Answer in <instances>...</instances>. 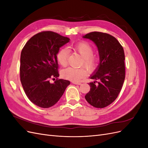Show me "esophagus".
<instances>
[{"label":"esophagus","mask_w":148,"mask_h":148,"mask_svg":"<svg viewBox=\"0 0 148 148\" xmlns=\"http://www.w3.org/2000/svg\"><path fill=\"white\" fill-rule=\"evenodd\" d=\"M72 83L73 84H78V85H80L82 83H79V82H72Z\"/></svg>","instance_id":"esophagus-1"}]
</instances>
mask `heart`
Returning <instances> with one entry per match:
<instances>
[{"label":"heart","instance_id":"heart-1","mask_svg":"<svg viewBox=\"0 0 148 148\" xmlns=\"http://www.w3.org/2000/svg\"><path fill=\"white\" fill-rule=\"evenodd\" d=\"M69 48L70 50L78 53L83 58L81 65L86 67L89 72H93L96 70L99 59L96 56L93 55L95 50L89 42L80 41L71 45ZM68 56L69 51L65 48H62L57 52V60L62 66H66L68 64ZM88 71L83 67L79 69L70 67L64 70L62 72V76L64 78L76 82L86 77Z\"/></svg>","mask_w":148,"mask_h":148}]
</instances>
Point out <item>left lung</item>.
<instances>
[{
  "label": "left lung",
  "mask_w": 148,
  "mask_h": 148,
  "mask_svg": "<svg viewBox=\"0 0 148 148\" xmlns=\"http://www.w3.org/2000/svg\"><path fill=\"white\" fill-rule=\"evenodd\" d=\"M96 45L100 63L90 77L99 80L89 83L90 91L85 96L89 104L96 108H104L118 97L125 78L123 48L112 36L101 32H91L83 36Z\"/></svg>",
  "instance_id": "8db88e82"
}]
</instances>
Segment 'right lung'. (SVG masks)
I'll list each match as a JSON object with an SVG mask.
<instances>
[{
    "instance_id": "right-lung-1",
    "label": "right lung",
    "mask_w": 148,
    "mask_h": 148,
    "mask_svg": "<svg viewBox=\"0 0 148 148\" xmlns=\"http://www.w3.org/2000/svg\"><path fill=\"white\" fill-rule=\"evenodd\" d=\"M70 41L52 31H42L34 35L26 43L21 52L20 81L26 95L33 104L49 108L59 101L70 84L69 80L59 77L56 58L60 47Z\"/></svg>"
}]
</instances>
